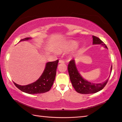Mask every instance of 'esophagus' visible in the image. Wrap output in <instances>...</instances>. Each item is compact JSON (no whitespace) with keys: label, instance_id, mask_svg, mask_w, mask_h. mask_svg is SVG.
Here are the masks:
<instances>
[{"label":"esophagus","instance_id":"obj_1","mask_svg":"<svg viewBox=\"0 0 122 122\" xmlns=\"http://www.w3.org/2000/svg\"><path fill=\"white\" fill-rule=\"evenodd\" d=\"M59 62L60 63H64V61L63 60H60L59 61Z\"/></svg>","mask_w":122,"mask_h":122}]
</instances>
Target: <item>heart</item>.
I'll return each instance as SVG.
<instances>
[{"label":"heart","mask_w":122,"mask_h":122,"mask_svg":"<svg viewBox=\"0 0 122 122\" xmlns=\"http://www.w3.org/2000/svg\"><path fill=\"white\" fill-rule=\"evenodd\" d=\"M78 47V43L75 41H71L66 44V49L68 51H73L75 50Z\"/></svg>","instance_id":"heart-1"}]
</instances>
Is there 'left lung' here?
<instances>
[{"label": "left lung", "mask_w": 122, "mask_h": 122, "mask_svg": "<svg viewBox=\"0 0 122 122\" xmlns=\"http://www.w3.org/2000/svg\"><path fill=\"white\" fill-rule=\"evenodd\" d=\"M92 38L93 44H101L107 49L106 44H104V43L98 37L92 36ZM68 70L73 88L76 92L80 94H89L98 92L105 87L109 79L108 78L105 81L99 83H94L88 81L87 80L84 79L78 72L74 60H72L69 62ZM112 70V66H111V72Z\"/></svg>", "instance_id": "1"}]
</instances>
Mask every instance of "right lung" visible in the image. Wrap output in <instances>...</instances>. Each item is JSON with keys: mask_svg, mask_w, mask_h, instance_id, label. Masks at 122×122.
Wrapping results in <instances>:
<instances>
[{"mask_svg": "<svg viewBox=\"0 0 122 122\" xmlns=\"http://www.w3.org/2000/svg\"><path fill=\"white\" fill-rule=\"evenodd\" d=\"M30 39V37H26L21 39L20 42L27 41ZM58 62L59 60H57L55 61L46 63L43 72L35 82L25 86L19 85L14 82V85L21 91L29 94H42L49 91L56 78Z\"/></svg>", "mask_w": 122, "mask_h": 122, "instance_id": "right-lung-1", "label": "right lung"}]
</instances>
